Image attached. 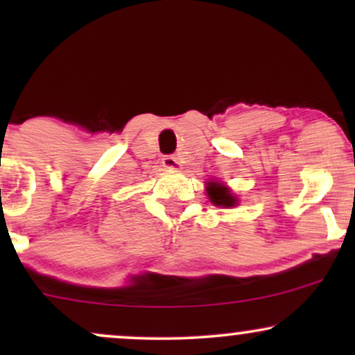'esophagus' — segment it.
<instances>
[{
    "instance_id": "esophagus-1",
    "label": "esophagus",
    "mask_w": 355,
    "mask_h": 355,
    "mask_svg": "<svg viewBox=\"0 0 355 355\" xmlns=\"http://www.w3.org/2000/svg\"><path fill=\"white\" fill-rule=\"evenodd\" d=\"M162 164H164L165 168H168V170H180L182 168L180 158L175 157V155H165V157L162 158Z\"/></svg>"
}]
</instances>
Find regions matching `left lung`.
<instances>
[{
	"label": "left lung",
	"mask_w": 355,
	"mask_h": 355,
	"mask_svg": "<svg viewBox=\"0 0 355 355\" xmlns=\"http://www.w3.org/2000/svg\"><path fill=\"white\" fill-rule=\"evenodd\" d=\"M207 193H209L211 203L218 207H234L237 200L227 187L220 185V183H209L207 187Z\"/></svg>",
	"instance_id": "obj_1"
}]
</instances>
